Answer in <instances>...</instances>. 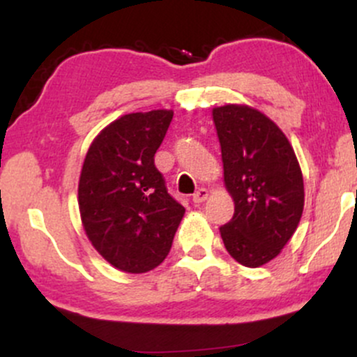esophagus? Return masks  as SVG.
Instances as JSON below:
<instances>
[{
    "label": "esophagus",
    "instance_id": "obj_1",
    "mask_svg": "<svg viewBox=\"0 0 357 357\" xmlns=\"http://www.w3.org/2000/svg\"><path fill=\"white\" fill-rule=\"evenodd\" d=\"M208 198V190H204V188H199L198 191L195 192V195H192V203H203L204 199Z\"/></svg>",
    "mask_w": 357,
    "mask_h": 357
}]
</instances>
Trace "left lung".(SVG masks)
Here are the masks:
<instances>
[{
    "instance_id": "obj_1",
    "label": "left lung",
    "mask_w": 357,
    "mask_h": 357,
    "mask_svg": "<svg viewBox=\"0 0 357 357\" xmlns=\"http://www.w3.org/2000/svg\"><path fill=\"white\" fill-rule=\"evenodd\" d=\"M225 184L235 202L220 228L225 248L245 267L275 258L292 238L304 210V179L289 139L248 105L213 109Z\"/></svg>"
}]
</instances>
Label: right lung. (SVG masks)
Returning <instances> with one entry per match:
<instances>
[{"instance_id":"right-lung-1","label":"right lung","mask_w":357,"mask_h":357,"mask_svg":"<svg viewBox=\"0 0 357 357\" xmlns=\"http://www.w3.org/2000/svg\"><path fill=\"white\" fill-rule=\"evenodd\" d=\"M173 110L122 116L93 139L79 181L89 240L110 265L129 273L158 267L169 253L184 208L167 192L154 154Z\"/></svg>"}]
</instances>
